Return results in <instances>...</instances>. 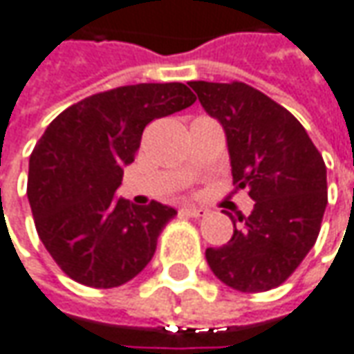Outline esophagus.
<instances>
[{"instance_id": "34e87169", "label": "esophagus", "mask_w": 354, "mask_h": 354, "mask_svg": "<svg viewBox=\"0 0 354 354\" xmlns=\"http://www.w3.org/2000/svg\"><path fill=\"white\" fill-rule=\"evenodd\" d=\"M184 216H188V218H204L207 214V209H204V207H196V206H186L180 209Z\"/></svg>"}]
</instances>
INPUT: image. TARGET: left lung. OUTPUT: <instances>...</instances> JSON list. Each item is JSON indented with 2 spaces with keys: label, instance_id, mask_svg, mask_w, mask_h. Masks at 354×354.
<instances>
[{
  "label": "left lung",
  "instance_id": "obj_1",
  "mask_svg": "<svg viewBox=\"0 0 354 354\" xmlns=\"http://www.w3.org/2000/svg\"><path fill=\"white\" fill-rule=\"evenodd\" d=\"M222 122L232 176L255 202L222 248H207L214 275L241 293L279 287L315 245L327 207V166L301 122L254 86L190 81ZM234 227L236 220L232 218Z\"/></svg>",
  "mask_w": 354,
  "mask_h": 354
}]
</instances>
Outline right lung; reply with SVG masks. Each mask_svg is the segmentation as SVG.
I'll return each instance as SVG.
<instances>
[{
  "mask_svg": "<svg viewBox=\"0 0 354 354\" xmlns=\"http://www.w3.org/2000/svg\"><path fill=\"white\" fill-rule=\"evenodd\" d=\"M182 83L111 88L71 104L29 158L27 198L39 239L77 283L111 289L131 281L176 216L160 202L132 206L116 196L148 122L194 104Z\"/></svg>",
  "mask_w": 354,
  "mask_h": 354,
  "instance_id": "obj_1",
  "label": "right lung"
}]
</instances>
